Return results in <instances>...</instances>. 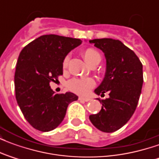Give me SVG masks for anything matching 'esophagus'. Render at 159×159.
I'll use <instances>...</instances> for the list:
<instances>
[{
	"mask_svg": "<svg viewBox=\"0 0 159 159\" xmlns=\"http://www.w3.org/2000/svg\"><path fill=\"white\" fill-rule=\"evenodd\" d=\"M78 99H79V100H82V101H89L90 100V99L89 98H84V97H79V98H78Z\"/></svg>",
	"mask_w": 159,
	"mask_h": 159,
	"instance_id": "34e87169",
	"label": "esophagus"
}]
</instances>
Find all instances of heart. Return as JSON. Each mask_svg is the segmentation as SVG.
<instances>
[{"label": "heart", "instance_id": "obj_1", "mask_svg": "<svg viewBox=\"0 0 159 159\" xmlns=\"http://www.w3.org/2000/svg\"><path fill=\"white\" fill-rule=\"evenodd\" d=\"M83 56L84 59L89 64L90 66L99 63L101 59L100 52L92 48L84 49L83 51ZM68 63H69V57L66 56L62 62L63 69L65 70L67 68ZM94 84L95 83L93 78H89V77L73 78L67 83V88L74 93H78V94H86L94 86Z\"/></svg>", "mask_w": 159, "mask_h": 159}]
</instances>
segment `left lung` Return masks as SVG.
I'll use <instances>...</instances> for the list:
<instances>
[{"instance_id": "obj_1", "label": "left lung", "mask_w": 159, "mask_h": 159, "mask_svg": "<svg viewBox=\"0 0 159 159\" xmlns=\"http://www.w3.org/2000/svg\"><path fill=\"white\" fill-rule=\"evenodd\" d=\"M102 50L107 59L103 82L94 90L98 95L109 98L100 100V112L90 115L91 123L106 133L117 131L133 116L143 84L142 64L136 54L119 40L111 38L90 40Z\"/></svg>"}]
</instances>
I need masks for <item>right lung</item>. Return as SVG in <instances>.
<instances>
[{
    "label": "right lung",
    "mask_w": 159,
    "mask_h": 159,
    "mask_svg": "<svg viewBox=\"0 0 159 159\" xmlns=\"http://www.w3.org/2000/svg\"><path fill=\"white\" fill-rule=\"evenodd\" d=\"M81 43L76 38L44 35L20 52L14 76L16 100L34 129L42 132L54 129L64 119L68 105L77 100L70 92L55 93L49 83L62 76L63 59Z\"/></svg>",
    "instance_id": "1"
}]
</instances>
